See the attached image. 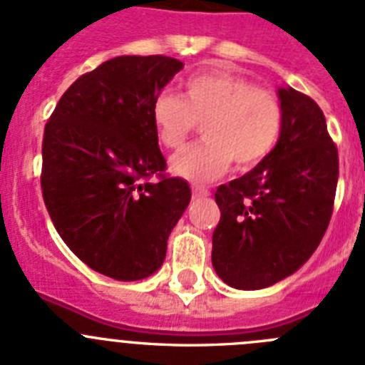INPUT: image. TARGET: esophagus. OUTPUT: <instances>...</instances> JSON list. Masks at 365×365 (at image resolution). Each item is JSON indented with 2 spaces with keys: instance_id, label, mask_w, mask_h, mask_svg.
I'll return each instance as SVG.
<instances>
[{
  "instance_id": "esophagus-1",
  "label": "esophagus",
  "mask_w": 365,
  "mask_h": 365,
  "mask_svg": "<svg viewBox=\"0 0 365 365\" xmlns=\"http://www.w3.org/2000/svg\"><path fill=\"white\" fill-rule=\"evenodd\" d=\"M192 198H204V196H209V191L202 185H191Z\"/></svg>"
}]
</instances>
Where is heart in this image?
<instances>
[{"label":"heart","instance_id":"obj_1","mask_svg":"<svg viewBox=\"0 0 365 365\" xmlns=\"http://www.w3.org/2000/svg\"><path fill=\"white\" fill-rule=\"evenodd\" d=\"M160 143L178 150L202 123L204 141L178 152L170 169L195 182H211L235 161L252 169L270 156L284 125L277 95L235 73L211 71L187 78L183 95L161 91L152 103Z\"/></svg>","mask_w":365,"mask_h":365}]
</instances>
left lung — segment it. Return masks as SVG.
Instances as JSON below:
<instances>
[{"label": "left lung", "mask_w": 365, "mask_h": 365, "mask_svg": "<svg viewBox=\"0 0 365 365\" xmlns=\"http://www.w3.org/2000/svg\"><path fill=\"white\" fill-rule=\"evenodd\" d=\"M284 125L264 161L220 185V220L211 261L233 288L257 290L305 264L322 242L338 183V148L322 108L309 95L281 88Z\"/></svg>", "instance_id": "1"}]
</instances>
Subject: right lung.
<instances>
[{"instance_id": "add662e5", "label": "right lung", "mask_w": 365, "mask_h": 365, "mask_svg": "<svg viewBox=\"0 0 365 365\" xmlns=\"http://www.w3.org/2000/svg\"><path fill=\"white\" fill-rule=\"evenodd\" d=\"M182 68L163 55L103 62L66 90L43 130L40 182L51 220L82 262L117 281L163 264L191 202L185 180L165 174L152 123V103Z\"/></svg>"}]
</instances>
